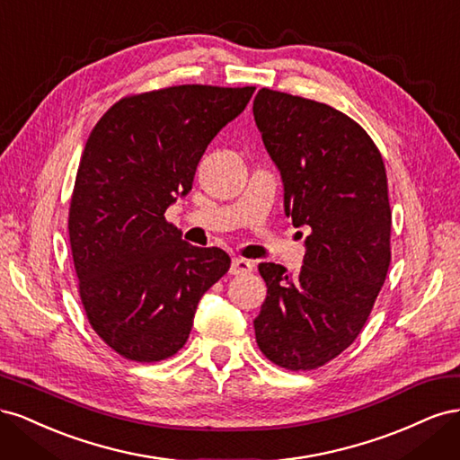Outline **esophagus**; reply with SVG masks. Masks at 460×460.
I'll use <instances>...</instances> for the list:
<instances>
[{
    "label": "esophagus",
    "instance_id": "obj_1",
    "mask_svg": "<svg viewBox=\"0 0 460 460\" xmlns=\"http://www.w3.org/2000/svg\"><path fill=\"white\" fill-rule=\"evenodd\" d=\"M253 270V262L252 261H247V259H242V257H235L234 261H232V267H230V274H247V272H252Z\"/></svg>",
    "mask_w": 460,
    "mask_h": 460
}]
</instances>
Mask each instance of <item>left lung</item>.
I'll return each mask as SVG.
<instances>
[{"label": "left lung", "instance_id": "1", "mask_svg": "<svg viewBox=\"0 0 460 460\" xmlns=\"http://www.w3.org/2000/svg\"><path fill=\"white\" fill-rule=\"evenodd\" d=\"M253 115L280 171L286 217L309 230L299 274L259 264L267 299L255 338L274 365L313 370L355 341L384 286L392 261L385 166L370 136L326 103L262 88Z\"/></svg>", "mask_w": 460, "mask_h": 460}]
</instances>
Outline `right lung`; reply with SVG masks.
<instances>
[{"instance_id":"right-lung-1","label":"right lung","mask_w":460,"mask_h":460,"mask_svg":"<svg viewBox=\"0 0 460 460\" xmlns=\"http://www.w3.org/2000/svg\"><path fill=\"white\" fill-rule=\"evenodd\" d=\"M253 92L186 84L130 95L88 137L68 238L90 324L124 358L157 363L182 349L199 299L230 269L226 252L186 243L164 211Z\"/></svg>"}]
</instances>
